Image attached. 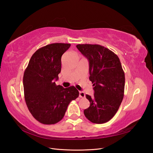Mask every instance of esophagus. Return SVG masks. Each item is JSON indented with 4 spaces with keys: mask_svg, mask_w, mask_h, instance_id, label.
Returning a JSON list of instances; mask_svg holds the SVG:
<instances>
[{
    "mask_svg": "<svg viewBox=\"0 0 153 153\" xmlns=\"http://www.w3.org/2000/svg\"><path fill=\"white\" fill-rule=\"evenodd\" d=\"M85 93L84 92H82V91H80L79 92V97L80 98H85Z\"/></svg>",
    "mask_w": 153,
    "mask_h": 153,
    "instance_id": "34e87169",
    "label": "esophagus"
}]
</instances>
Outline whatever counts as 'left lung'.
Wrapping results in <instances>:
<instances>
[{
  "label": "left lung",
  "mask_w": 153,
  "mask_h": 153,
  "mask_svg": "<svg viewBox=\"0 0 153 153\" xmlns=\"http://www.w3.org/2000/svg\"><path fill=\"white\" fill-rule=\"evenodd\" d=\"M76 48L89 62V80L94 94H86L90 106L84 110L86 118L93 123L108 122L116 114L124 97L125 76L119 58L100 45L78 44Z\"/></svg>",
  "instance_id": "1"
}]
</instances>
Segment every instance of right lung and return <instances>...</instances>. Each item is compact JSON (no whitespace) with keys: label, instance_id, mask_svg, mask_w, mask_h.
<instances>
[{"label":"right lung","instance_id":"right-lung-1","mask_svg":"<svg viewBox=\"0 0 153 153\" xmlns=\"http://www.w3.org/2000/svg\"><path fill=\"white\" fill-rule=\"evenodd\" d=\"M69 43H52L39 48L32 55L25 69L24 98L30 112L44 124H54L64 117L68 106L79 96L74 86L57 85L61 71V57Z\"/></svg>","mask_w":153,"mask_h":153}]
</instances>
